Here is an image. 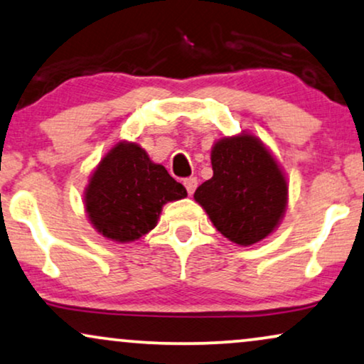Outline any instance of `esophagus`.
Here are the masks:
<instances>
[{"mask_svg":"<svg viewBox=\"0 0 364 364\" xmlns=\"http://www.w3.org/2000/svg\"><path fill=\"white\" fill-rule=\"evenodd\" d=\"M183 186H186L188 196H192L193 191H196V188H197V178L196 177L186 178V181H183Z\"/></svg>","mask_w":364,"mask_h":364,"instance_id":"1","label":"esophagus"}]
</instances>
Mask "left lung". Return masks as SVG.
Returning <instances> with one entry per match:
<instances>
[{"mask_svg":"<svg viewBox=\"0 0 364 364\" xmlns=\"http://www.w3.org/2000/svg\"><path fill=\"white\" fill-rule=\"evenodd\" d=\"M214 176L193 199L224 237L237 245L261 242L279 228L287 209L284 168L251 132L217 139L210 150Z\"/></svg>","mask_w":364,"mask_h":364,"instance_id":"left-lung-1","label":"left lung"}]
</instances>
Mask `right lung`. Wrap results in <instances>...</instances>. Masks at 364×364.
<instances>
[{"label": "right lung", "instance_id": "1", "mask_svg": "<svg viewBox=\"0 0 364 364\" xmlns=\"http://www.w3.org/2000/svg\"><path fill=\"white\" fill-rule=\"evenodd\" d=\"M186 197V187L164 165L152 162L136 141L120 140L90 173L83 207L95 232L127 244L157 225L167 202Z\"/></svg>", "mask_w": 364, "mask_h": 364}]
</instances>
